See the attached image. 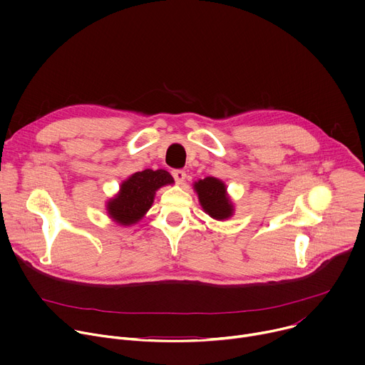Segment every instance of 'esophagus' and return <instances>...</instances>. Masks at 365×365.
<instances>
[{"label":"esophagus","instance_id":"obj_1","mask_svg":"<svg viewBox=\"0 0 365 365\" xmlns=\"http://www.w3.org/2000/svg\"><path fill=\"white\" fill-rule=\"evenodd\" d=\"M172 175H173V178H175V180H176V183H178V185H182V183L185 182L186 173H185L183 170H173V172H172Z\"/></svg>","mask_w":365,"mask_h":365}]
</instances>
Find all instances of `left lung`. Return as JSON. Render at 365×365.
<instances>
[{
	"label": "left lung",
	"mask_w": 365,
	"mask_h": 365,
	"mask_svg": "<svg viewBox=\"0 0 365 365\" xmlns=\"http://www.w3.org/2000/svg\"><path fill=\"white\" fill-rule=\"evenodd\" d=\"M193 190L203 212L212 220L227 221L234 215V203L227 192V185L221 179L212 176L199 179L193 183Z\"/></svg>",
	"instance_id": "8db88e82"
}]
</instances>
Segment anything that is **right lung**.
Masks as SVG:
<instances>
[{
  "label": "right lung",
  "instance_id": "obj_1",
  "mask_svg": "<svg viewBox=\"0 0 365 365\" xmlns=\"http://www.w3.org/2000/svg\"><path fill=\"white\" fill-rule=\"evenodd\" d=\"M173 183L175 180L172 175L163 169H145L133 173L121 182L120 190L107 200V214L118 225H135L148 212L154 202L155 192Z\"/></svg>",
  "mask_w": 365,
  "mask_h": 365
}]
</instances>
